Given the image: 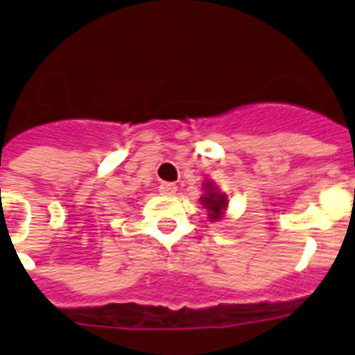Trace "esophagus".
Here are the masks:
<instances>
[{
  "instance_id": "34e87169",
  "label": "esophagus",
  "mask_w": 355,
  "mask_h": 355,
  "mask_svg": "<svg viewBox=\"0 0 355 355\" xmlns=\"http://www.w3.org/2000/svg\"><path fill=\"white\" fill-rule=\"evenodd\" d=\"M159 192H162L163 196H174V193L178 192V187H175L174 183H162L159 184Z\"/></svg>"
}]
</instances>
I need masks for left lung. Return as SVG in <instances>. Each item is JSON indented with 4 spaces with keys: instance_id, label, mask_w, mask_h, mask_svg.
Instances as JSON below:
<instances>
[{
    "instance_id": "8db88e82",
    "label": "left lung",
    "mask_w": 355,
    "mask_h": 355,
    "mask_svg": "<svg viewBox=\"0 0 355 355\" xmlns=\"http://www.w3.org/2000/svg\"><path fill=\"white\" fill-rule=\"evenodd\" d=\"M205 196L200 197V205H202V208L208 209V216L209 220H220L222 215H224L225 208H227V196L225 193H222L218 188H216L215 183H211V181H208V183H205Z\"/></svg>"
}]
</instances>
